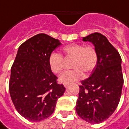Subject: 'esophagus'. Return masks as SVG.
Instances as JSON below:
<instances>
[{
    "label": "esophagus",
    "mask_w": 129,
    "mask_h": 129,
    "mask_svg": "<svg viewBox=\"0 0 129 129\" xmlns=\"http://www.w3.org/2000/svg\"><path fill=\"white\" fill-rule=\"evenodd\" d=\"M63 86H64L65 87H68V84H66V83H64V84H63Z\"/></svg>",
    "instance_id": "obj_1"
}]
</instances>
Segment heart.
<instances>
[{
	"label": "heart",
	"instance_id": "obj_1",
	"mask_svg": "<svg viewBox=\"0 0 129 129\" xmlns=\"http://www.w3.org/2000/svg\"><path fill=\"white\" fill-rule=\"evenodd\" d=\"M63 52L66 59H73L71 67L73 69L65 71L59 76V81L62 83L77 81L83 77V73L90 74L97 66L98 54L93 45L73 43L65 46ZM48 63L53 73H58L63 68L64 59L61 54L53 52L49 56Z\"/></svg>",
	"mask_w": 129,
	"mask_h": 129
}]
</instances>
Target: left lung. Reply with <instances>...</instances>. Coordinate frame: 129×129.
Masks as SVG:
<instances>
[{
  "instance_id": "left-lung-1",
  "label": "left lung",
  "mask_w": 129,
  "mask_h": 129,
  "mask_svg": "<svg viewBox=\"0 0 129 129\" xmlns=\"http://www.w3.org/2000/svg\"><path fill=\"white\" fill-rule=\"evenodd\" d=\"M95 45L97 66L89 77L81 81L76 111L90 124H99L111 116L120 100L124 79L118 51L103 34L95 32L83 38Z\"/></svg>"
}]
</instances>
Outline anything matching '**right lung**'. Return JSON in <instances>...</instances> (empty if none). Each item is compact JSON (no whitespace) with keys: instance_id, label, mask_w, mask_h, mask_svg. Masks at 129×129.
<instances>
[{"instance_id":"1","label":"right lung","mask_w":129,"mask_h":129,"mask_svg":"<svg viewBox=\"0 0 129 129\" xmlns=\"http://www.w3.org/2000/svg\"><path fill=\"white\" fill-rule=\"evenodd\" d=\"M61 45L48 34H37L20 45L11 68L10 97L18 113L31 122L50 116L65 92L48 63L50 54Z\"/></svg>"}]
</instances>
